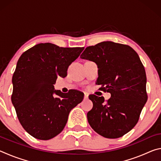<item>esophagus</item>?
I'll use <instances>...</instances> for the list:
<instances>
[{"label": "esophagus", "instance_id": "1", "mask_svg": "<svg viewBox=\"0 0 161 161\" xmlns=\"http://www.w3.org/2000/svg\"><path fill=\"white\" fill-rule=\"evenodd\" d=\"M88 97H89L88 94H84V99H88Z\"/></svg>", "mask_w": 161, "mask_h": 161}]
</instances>
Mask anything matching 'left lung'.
I'll return each instance as SVG.
<instances>
[{"instance_id":"obj_1","label":"left lung","mask_w":161,"mask_h":161,"mask_svg":"<svg viewBox=\"0 0 161 161\" xmlns=\"http://www.w3.org/2000/svg\"><path fill=\"white\" fill-rule=\"evenodd\" d=\"M80 58L97 64V84L111 93L89 95L93 108L87 113L89 125L107 138L121 137L136 126L147 102L146 75L139 56L129 45L111 41L87 47Z\"/></svg>"}]
</instances>
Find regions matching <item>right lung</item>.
Segmentation results:
<instances>
[{"mask_svg": "<svg viewBox=\"0 0 161 161\" xmlns=\"http://www.w3.org/2000/svg\"><path fill=\"white\" fill-rule=\"evenodd\" d=\"M83 50L40 43L19 58L11 100L22 126L37 139L49 140L61 133L71 110L83 100L82 92L62 93L53 86L58 76L66 77L68 67Z\"/></svg>", "mask_w": 161, "mask_h": 161, "instance_id": "right-lung-1", "label": "right lung"}]
</instances>
